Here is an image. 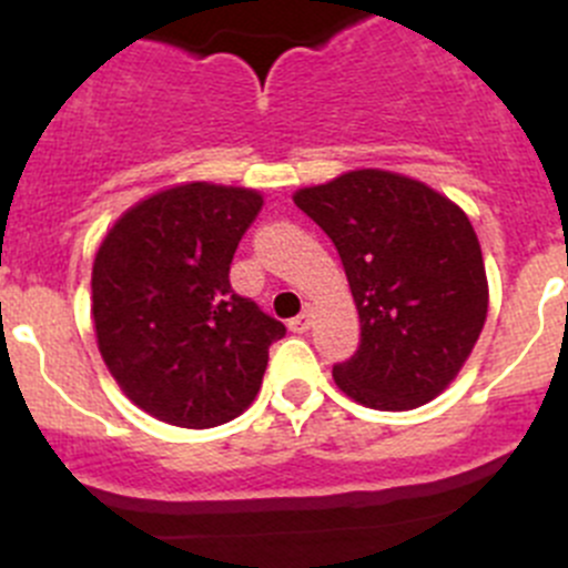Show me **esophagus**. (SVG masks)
Returning <instances> with one entry per match:
<instances>
[{
  "label": "esophagus",
  "instance_id": "obj_1",
  "mask_svg": "<svg viewBox=\"0 0 568 568\" xmlns=\"http://www.w3.org/2000/svg\"><path fill=\"white\" fill-rule=\"evenodd\" d=\"M311 324H313V311H311V307H305V311H302L300 316L288 321V329L291 332H300V335H302V332L311 329Z\"/></svg>",
  "mask_w": 568,
  "mask_h": 568
}]
</instances>
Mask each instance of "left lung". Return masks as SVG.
<instances>
[{"mask_svg": "<svg viewBox=\"0 0 568 568\" xmlns=\"http://www.w3.org/2000/svg\"><path fill=\"white\" fill-rule=\"evenodd\" d=\"M294 203L332 239L359 313V346L332 368L357 404L404 412L437 398L478 343L489 311L467 214L426 183L352 170Z\"/></svg>", "mask_w": 568, "mask_h": 568, "instance_id": "1", "label": "left lung"}]
</instances>
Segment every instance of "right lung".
<instances>
[{
  "instance_id": "1",
  "label": "right lung",
  "mask_w": 568,
  "mask_h": 568,
  "mask_svg": "<svg viewBox=\"0 0 568 568\" xmlns=\"http://www.w3.org/2000/svg\"><path fill=\"white\" fill-rule=\"evenodd\" d=\"M263 197L192 181L131 205L93 263V324L109 374L140 409L214 428L255 400L277 318L231 288V261Z\"/></svg>"
}]
</instances>
